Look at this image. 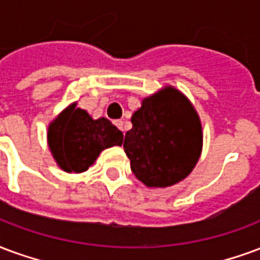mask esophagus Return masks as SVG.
I'll list each match as a JSON object with an SVG mask.
<instances>
[{
    "mask_svg": "<svg viewBox=\"0 0 260 260\" xmlns=\"http://www.w3.org/2000/svg\"><path fill=\"white\" fill-rule=\"evenodd\" d=\"M115 125H117V128H118V129H121L122 132H124V121L117 120L115 121Z\"/></svg>",
    "mask_w": 260,
    "mask_h": 260,
    "instance_id": "esophagus-1",
    "label": "esophagus"
}]
</instances>
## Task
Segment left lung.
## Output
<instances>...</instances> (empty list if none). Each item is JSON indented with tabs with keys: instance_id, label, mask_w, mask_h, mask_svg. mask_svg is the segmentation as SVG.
Listing matches in <instances>:
<instances>
[{
	"instance_id": "1",
	"label": "left lung",
	"mask_w": 260,
	"mask_h": 260,
	"mask_svg": "<svg viewBox=\"0 0 260 260\" xmlns=\"http://www.w3.org/2000/svg\"><path fill=\"white\" fill-rule=\"evenodd\" d=\"M124 150L131 169L147 187H168L193 171L203 149L197 111L174 86L145 98L132 114Z\"/></svg>"
}]
</instances>
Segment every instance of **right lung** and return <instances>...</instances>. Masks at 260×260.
Returning a JSON list of instances; mask_svg holds the SVG:
<instances>
[{
  "label": "right lung",
  "instance_id": "1",
  "mask_svg": "<svg viewBox=\"0 0 260 260\" xmlns=\"http://www.w3.org/2000/svg\"><path fill=\"white\" fill-rule=\"evenodd\" d=\"M122 132L107 118L93 120L76 103L61 111L48 128V145L63 171L81 174L89 168L101 151L121 146Z\"/></svg>",
  "mask_w": 260,
  "mask_h": 260
}]
</instances>
